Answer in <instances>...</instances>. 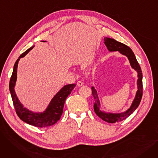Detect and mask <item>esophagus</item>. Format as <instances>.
Wrapping results in <instances>:
<instances>
[{
    "instance_id": "1",
    "label": "esophagus",
    "mask_w": 158,
    "mask_h": 158,
    "mask_svg": "<svg viewBox=\"0 0 158 158\" xmlns=\"http://www.w3.org/2000/svg\"><path fill=\"white\" fill-rule=\"evenodd\" d=\"M77 85L78 86H82L84 85V83H83V82H82V81H77Z\"/></svg>"
}]
</instances>
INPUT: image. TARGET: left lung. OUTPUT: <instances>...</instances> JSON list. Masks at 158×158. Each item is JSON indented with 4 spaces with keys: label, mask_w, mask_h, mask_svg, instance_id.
<instances>
[{
    "label": "left lung",
    "mask_w": 158,
    "mask_h": 158,
    "mask_svg": "<svg viewBox=\"0 0 158 158\" xmlns=\"http://www.w3.org/2000/svg\"><path fill=\"white\" fill-rule=\"evenodd\" d=\"M104 44L107 47V49L110 52L118 51L122 55L127 57L129 61L131 67L135 69L138 73V80H137V87L138 90L136 94V96L134 98L133 101L132 102L131 106L129 108L124 112L113 113H106L100 110V101L97 95V90L94 86L92 87V95L94 98V108L96 114L98 117H100L102 120L108 123H115L119 122L127 118L129 116H130L133 113L137 107H138L141 99L142 97L143 94V84H142V70L139 66V63H138L136 58L134 52H132L130 47L122 43L118 42L117 40L110 38H104Z\"/></svg>",
    "instance_id": "left-lung-1"
}]
</instances>
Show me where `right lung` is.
Returning a JSON list of instances; mask_svg holds the SVG:
<instances>
[{
	"mask_svg": "<svg viewBox=\"0 0 158 158\" xmlns=\"http://www.w3.org/2000/svg\"><path fill=\"white\" fill-rule=\"evenodd\" d=\"M33 47H34V46L31 47L26 51H25L20 56L18 60L16 61L10 81V91L16 113L19 116V117L22 121L29 124V125L37 127H45L54 125L60 119L63 111V107L66 98L71 94V92L74 87L76 86V85L70 84L64 86L54 95L44 112L35 113L29 110L26 107H24L16 95L15 86L16 78H17V68L19 61L20 58L23 57L26 54H27L33 48Z\"/></svg>",
	"mask_w": 158,
	"mask_h": 158,
	"instance_id": "right-lung-1",
	"label": "right lung"
}]
</instances>
